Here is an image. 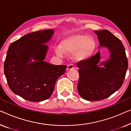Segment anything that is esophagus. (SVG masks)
<instances>
[{"label":"esophagus","instance_id":"obj_1","mask_svg":"<svg viewBox=\"0 0 131 131\" xmlns=\"http://www.w3.org/2000/svg\"><path fill=\"white\" fill-rule=\"evenodd\" d=\"M73 69H74V65H73V64H69V65H68L67 68V69L68 70H71Z\"/></svg>","mask_w":131,"mask_h":131}]
</instances>
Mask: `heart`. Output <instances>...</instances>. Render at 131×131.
Segmentation results:
<instances>
[{
	"mask_svg": "<svg viewBox=\"0 0 131 131\" xmlns=\"http://www.w3.org/2000/svg\"><path fill=\"white\" fill-rule=\"evenodd\" d=\"M96 47V41L92 37L78 34L64 39L61 42V47L57 49V52L61 56L64 52L74 53V57L77 61H86L92 57Z\"/></svg>",
	"mask_w": 131,
	"mask_h": 131,
	"instance_id": "heart-1",
	"label": "heart"
}]
</instances>
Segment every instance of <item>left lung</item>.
<instances>
[{
	"label": "left lung",
	"mask_w": 131,
	"mask_h": 131,
	"mask_svg": "<svg viewBox=\"0 0 131 131\" xmlns=\"http://www.w3.org/2000/svg\"><path fill=\"white\" fill-rule=\"evenodd\" d=\"M100 47L109 49L110 59L99 65L100 52L86 61L77 63L79 80L77 90L83 99L99 101L109 97L122 86L128 63L125 50L120 39L108 30L94 31ZM100 65L104 68H100Z\"/></svg>",
	"instance_id": "1"
}]
</instances>
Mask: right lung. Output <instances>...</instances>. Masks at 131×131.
Returning <instances> with one entry per match:
<instances>
[{
    "instance_id": "right-lung-1",
    "label": "right lung",
    "mask_w": 131,
    "mask_h": 131,
    "mask_svg": "<svg viewBox=\"0 0 131 131\" xmlns=\"http://www.w3.org/2000/svg\"><path fill=\"white\" fill-rule=\"evenodd\" d=\"M52 29L28 34L13 42L4 62V73L9 88L17 95L31 102H41L51 96L57 79L67 66L43 61ZM33 58L35 62H31Z\"/></svg>"
}]
</instances>
